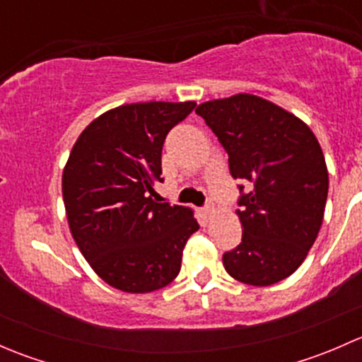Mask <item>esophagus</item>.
Listing matches in <instances>:
<instances>
[{
	"label": "esophagus",
	"mask_w": 362,
	"mask_h": 362,
	"mask_svg": "<svg viewBox=\"0 0 362 362\" xmlns=\"http://www.w3.org/2000/svg\"><path fill=\"white\" fill-rule=\"evenodd\" d=\"M203 214H204V217H208V218L214 217V214H215V206H214V204L208 203L206 206L203 208Z\"/></svg>",
	"instance_id": "1"
}]
</instances>
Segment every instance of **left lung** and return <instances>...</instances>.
<instances>
[{"label": "left lung", "mask_w": 362, "mask_h": 362, "mask_svg": "<svg viewBox=\"0 0 362 362\" xmlns=\"http://www.w3.org/2000/svg\"><path fill=\"white\" fill-rule=\"evenodd\" d=\"M196 113L228 152L233 177L252 185L238 202L242 243L222 255L226 272L273 286L301 266L322 226L329 175L319 140L294 113L254 94L204 101Z\"/></svg>", "instance_id": "8db88e82"}]
</instances>
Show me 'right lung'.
I'll return each instance as SVG.
<instances>
[{"instance_id": "add662e5", "label": "right lung", "mask_w": 362, "mask_h": 362, "mask_svg": "<svg viewBox=\"0 0 362 362\" xmlns=\"http://www.w3.org/2000/svg\"><path fill=\"white\" fill-rule=\"evenodd\" d=\"M194 101L131 103L101 113L80 133L63 171L69 231L96 275L131 294L177 279L189 236L199 229L187 206L158 203L160 152Z\"/></svg>"}]
</instances>
